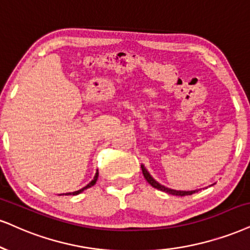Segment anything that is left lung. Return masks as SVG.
<instances>
[{"instance_id": "1", "label": "left lung", "mask_w": 250, "mask_h": 250, "mask_svg": "<svg viewBox=\"0 0 250 250\" xmlns=\"http://www.w3.org/2000/svg\"><path fill=\"white\" fill-rule=\"evenodd\" d=\"M141 170H143V174H144V177L146 178V181L148 182V183L152 186L153 188H155V189L158 190H161V191H165V192L169 193V195H174V196H188V195H192V193L197 192L198 190H191V191H181V190H174V189H169V188L162 186V184H160L159 182H156L154 178L150 176V174L148 171H147V169L145 168L144 165H141Z\"/></svg>"}]
</instances>
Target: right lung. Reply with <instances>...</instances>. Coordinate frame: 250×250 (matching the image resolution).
I'll list each match as a JSON object with an SVG mask.
<instances>
[{
  "instance_id": "obj_1",
  "label": "right lung",
  "mask_w": 250,
  "mask_h": 250,
  "mask_svg": "<svg viewBox=\"0 0 250 250\" xmlns=\"http://www.w3.org/2000/svg\"><path fill=\"white\" fill-rule=\"evenodd\" d=\"M97 178H98V170H97V172L96 174H95V177H94V180H92L90 183L89 184H87V186H85L84 188H82V189H80V190H78V191H74V192H67V193H62V195H66V196H69V195H73V196H75V195H79V193H81L82 191H84L85 189H88V188H90V187H92V186H95V184H96V181H97ZM61 196V195H60Z\"/></svg>"
}]
</instances>
